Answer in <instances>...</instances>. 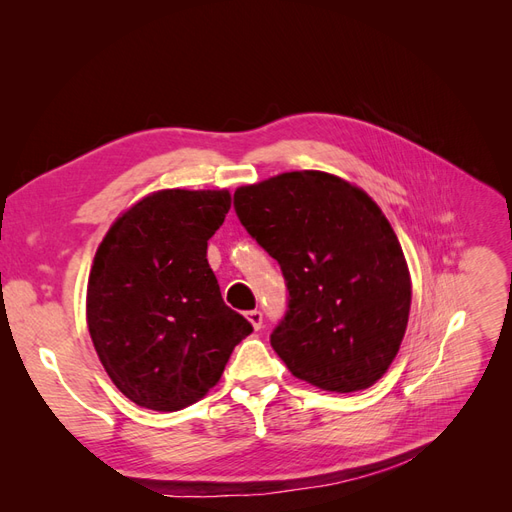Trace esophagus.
Listing matches in <instances>:
<instances>
[{
  "label": "esophagus",
  "instance_id": "esophagus-1",
  "mask_svg": "<svg viewBox=\"0 0 512 512\" xmlns=\"http://www.w3.org/2000/svg\"><path fill=\"white\" fill-rule=\"evenodd\" d=\"M245 318H247V322H250L256 331L262 327V314L258 312V309H254V312H247Z\"/></svg>",
  "mask_w": 512,
  "mask_h": 512
}]
</instances>
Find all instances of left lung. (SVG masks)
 Returning a JSON list of instances; mask_svg holds the SVG:
<instances>
[{
    "label": "left lung",
    "instance_id": "1",
    "mask_svg": "<svg viewBox=\"0 0 512 512\" xmlns=\"http://www.w3.org/2000/svg\"><path fill=\"white\" fill-rule=\"evenodd\" d=\"M235 209L286 277L288 312L271 346L290 374L333 393L376 384L404 342L412 280L374 198L337 175L294 170L241 185Z\"/></svg>",
    "mask_w": 512,
    "mask_h": 512
}]
</instances>
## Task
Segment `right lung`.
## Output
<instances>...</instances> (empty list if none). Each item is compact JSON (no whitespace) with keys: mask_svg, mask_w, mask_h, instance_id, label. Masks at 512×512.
<instances>
[{"mask_svg":"<svg viewBox=\"0 0 512 512\" xmlns=\"http://www.w3.org/2000/svg\"><path fill=\"white\" fill-rule=\"evenodd\" d=\"M228 209V190H158L123 211L98 245L87 327L108 378L136 406L196 404L252 333L207 262Z\"/></svg>","mask_w":512,"mask_h":512,"instance_id":"add662e5","label":"right lung"}]
</instances>
